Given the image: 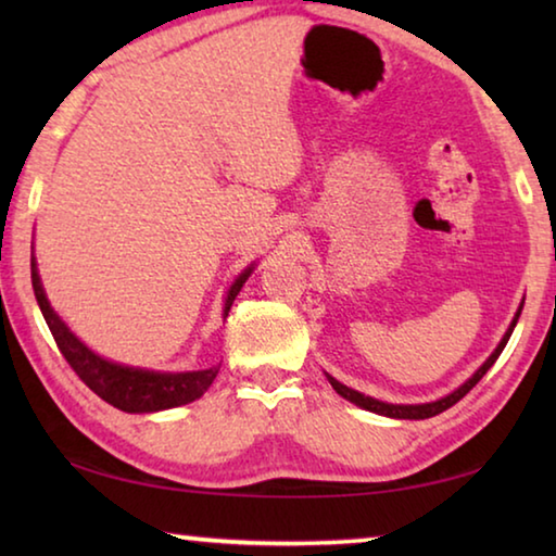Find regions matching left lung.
Wrapping results in <instances>:
<instances>
[{"label": "left lung", "mask_w": 556, "mask_h": 556, "mask_svg": "<svg viewBox=\"0 0 556 556\" xmlns=\"http://www.w3.org/2000/svg\"><path fill=\"white\" fill-rule=\"evenodd\" d=\"M520 312H522V308H517V314H515V318H513L510 328H507V333L503 336L501 345H497V348H495V353H493L491 357H488V361L481 365V368L476 370L473 378L466 380L464 384H460L458 390H454L451 394H446V397H441V400H437V402H429V404H388V402H380V400L365 397V394L355 392V390H351V388H345V384H341L338 380H333L331 375H328V382H331V384H333V390H336L338 394H341V397H345L348 402H353V404H357V407H363V409H368V412L382 414V417H392V419H429V417H437V414H441L444 409L454 407V404H456L460 397H466V394H468L470 390H473L478 382H481L483 375L493 368V363L497 361V355L503 353L505 343L510 341L513 328H515V324H517V318H520Z\"/></svg>", "instance_id": "left-lung-1"}]
</instances>
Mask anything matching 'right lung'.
<instances>
[{
  "mask_svg": "<svg viewBox=\"0 0 556 556\" xmlns=\"http://www.w3.org/2000/svg\"><path fill=\"white\" fill-rule=\"evenodd\" d=\"M250 269H244L242 275L235 279V285L228 291V299H225L223 314L228 316L230 306L238 291L242 289L244 279L250 277ZM31 285L36 301H39L41 314L49 324L53 341L59 345L65 361H68L75 375L88 384V388L98 394V397L105 400L112 407L122 412H159V409H172L181 407L193 400H199L201 394L211 388L218 368L208 370H193V372H154V370H139V368H125V365L110 363L105 357H100L90 351V348L83 345L78 338H75L68 326H65L59 314L53 312L49 299L43 294L39 269H36V262L31 260Z\"/></svg>",
  "mask_w": 556,
  "mask_h": 556,
  "instance_id": "obj_1",
  "label": "right lung"
}]
</instances>
